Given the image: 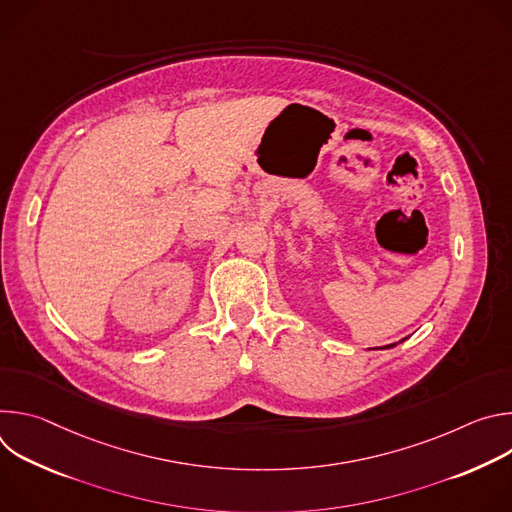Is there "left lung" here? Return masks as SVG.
Returning <instances> with one entry per match:
<instances>
[{
	"instance_id": "obj_1",
	"label": "left lung",
	"mask_w": 512,
	"mask_h": 512,
	"mask_svg": "<svg viewBox=\"0 0 512 512\" xmlns=\"http://www.w3.org/2000/svg\"><path fill=\"white\" fill-rule=\"evenodd\" d=\"M393 346H395V344H389V346H385V348H393Z\"/></svg>"
}]
</instances>
